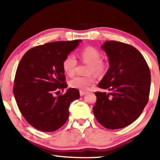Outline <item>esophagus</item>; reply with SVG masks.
Wrapping results in <instances>:
<instances>
[{"mask_svg": "<svg viewBox=\"0 0 160 160\" xmlns=\"http://www.w3.org/2000/svg\"><path fill=\"white\" fill-rule=\"evenodd\" d=\"M87 92H88L80 90V96H83V95H85V94H87Z\"/></svg>", "mask_w": 160, "mask_h": 160, "instance_id": "34e87169", "label": "esophagus"}]
</instances>
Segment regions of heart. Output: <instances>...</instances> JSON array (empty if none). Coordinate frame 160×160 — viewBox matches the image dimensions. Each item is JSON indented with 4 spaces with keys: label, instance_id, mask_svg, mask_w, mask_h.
Returning a JSON list of instances; mask_svg holds the SVG:
<instances>
[{
    "label": "heart",
    "instance_id": "b5f03b06",
    "mask_svg": "<svg viewBox=\"0 0 160 160\" xmlns=\"http://www.w3.org/2000/svg\"><path fill=\"white\" fill-rule=\"evenodd\" d=\"M80 58L82 61L89 64L88 68V73L91 74L88 76H76L70 80L69 85L70 88L78 89L82 91L88 90L91 85L96 82V78L94 73L98 76L106 73L108 69V62L106 60L102 59V53L98 48L88 46L83 48L78 53ZM77 66V61L72 55H68L62 62L65 73L68 76H72L75 72Z\"/></svg>",
    "mask_w": 160,
    "mask_h": 160
}]
</instances>
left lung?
I'll list each match as a JSON object with an SVG mask.
<instances>
[{
    "label": "left lung",
    "mask_w": 160,
    "mask_h": 160,
    "mask_svg": "<svg viewBox=\"0 0 160 160\" xmlns=\"http://www.w3.org/2000/svg\"><path fill=\"white\" fill-rule=\"evenodd\" d=\"M102 48L109 57L110 67L98 87L111 92H95L93 113L105 128H122L136 120L148 104L150 68L142 54L131 45L107 41Z\"/></svg>",
    "instance_id": "1"
}]
</instances>
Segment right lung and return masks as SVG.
<instances>
[{"label": "right lung", "instance_id": "obj_1", "mask_svg": "<svg viewBox=\"0 0 160 160\" xmlns=\"http://www.w3.org/2000/svg\"><path fill=\"white\" fill-rule=\"evenodd\" d=\"M80 42L37 46L27 51L18 64L13 94L23 117L39 131L53 132L60 128L68 118L70 103L80 98L75 88L58 94L59 90L68 87L62 62Z\"/></svg>", "mask_w": 160, "mask_h": 160}]
</instances>
